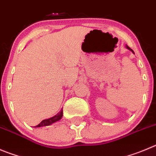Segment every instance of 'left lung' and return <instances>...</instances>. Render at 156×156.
<instances>
[{"label":"left lung","instance_id":"left-lung-1","mask_svg":"<svg viewBox=\"0 0 156 156\" xmlns=\"http://www.w3.org/2000/svg\"><path fill=\"white\" fill-rule=\"evenodd\" d=\"M126 48H127V49H129V51H132V53H133V54H134V51H133V50H132V49H131V48H129V46H128V45H126Z\"/></svg>","mask_w":156,"mask_h":156}]
</instances>
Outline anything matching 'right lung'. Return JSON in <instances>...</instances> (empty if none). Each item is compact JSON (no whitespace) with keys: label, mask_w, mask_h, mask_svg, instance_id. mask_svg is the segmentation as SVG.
Instances as JSON below:
<instances>
[{"label":"right lung","mask_w":156,"mask_h":156,"mask_svg":"<svg viewBox=\"0 0 156 156\" xmlns=\"http://www.w3.org/2000/svg\"><path fill=\"white\" fill-rule=\"evenodd\" d=\"M63 116V110H61L58 113L57 115H55V116L53 117L50 118V119H44V120L42 121L41 122L40 124H38L37 126H34V128H40V127H44V126H48L52 125L53 123H55V122H58L59 120H61Z\"/></svg>","instance_id":"1"}]
</instances>
